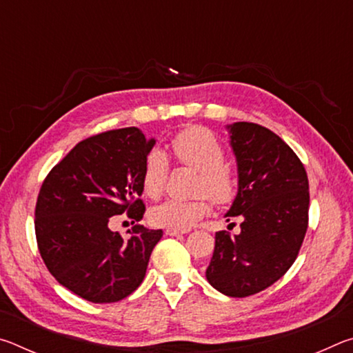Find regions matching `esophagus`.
Listing matches in <instances>:
<instances>
[{
  "label": "esophagus",
  "instance_id": "1",
  "mask_svg": "<svg viewBox=\"0 0 353 353\" xmlns=\"http://www.w3.org/2000/svg\"><path fill=\"white\" fill-rule=\"evenodd\" d=\"M187 232H188V229H172V227H168V229L165 230V234L170 236H177V235L187 234Z\"/></svg>",
  "mask_w": 353,
  "mask_h": 353
}]
</instances>
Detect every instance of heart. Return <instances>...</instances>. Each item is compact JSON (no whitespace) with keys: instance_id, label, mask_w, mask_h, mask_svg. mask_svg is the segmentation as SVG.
Masks as SVG:
<instances>
[{"instance_id":"heart-1","label":"heart","mask_w":353,"mask_h":353,"mask_svg":"<svg viewBox=\"0 0 353 353\" xmlns=\"http://www.w3.org/2000/svg\"><path fill=\"white\" fill-rule=\"evenodd\" d=\"M171 151L179 163L199 171L196 191L208 194L213 201L227 202L234 198L236 181L234 172L225 165V151L219 140L204 128H188L171 139ZM170 174L168 155L152 149L146 155L141 170V187L149 198L162 196ZM210 199L199 196L196 199H168L155 205L149 218L159 227L190 229L205 214L210 213Z\"/></svg>"}]
</instances>
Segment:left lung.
Wrapping results in <instances>:
<instances>
[{"label":"left lung","instance_id":"left-lung-1","mask_svg":"<svg viewBox=\"0 0 353 353\" xmlns=\"http://www.w3.org/2000/svg\"><path fill=\"white\" fill-rule=\"evenodd\" d=\"M227 129L238 193L225 218L241 216L243 223L238 235L216 232L205 277L225 296L248 297L277 282L297 259L308 227V177L272 130L246 121Z\"/></svg>","mask_w":353,"mask_h":353}]
</instances>
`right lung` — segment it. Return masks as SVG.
<instances>
[{
    "label": "right lung",
    "instance_id": "add662e5",
    "mask_svg": "<svg viewBox=\"0 0 353 353\" xmlns=\"http://www.w3.org/2000/svg\"><path fill=\"white\" fill-rule=\"evenodd\" d=\"M154 145L137 128L88 137L41 183L35 204L40 255L59 283L88 302L132 294L163 235L135 224L123 238L109 225L118 214L132 223L143 218L141 170Z\"/></svg>",
    "mask_w": 353,
    "mask_h": 353
}]
</instances>
